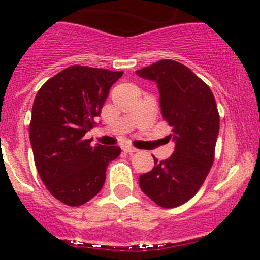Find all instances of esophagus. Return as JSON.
Here are the masks:
<instances>
[{
    "instance_id": "1",
    "label": "esophagus",
    "mask_w": 260,
    "mask_h": 260,
    "mask_svg": "<svg viewBox=\"0 0 260 260\" xmlns=\"http://www.w3.org/2000/svg\"><path fill=\"white\" fill-rule=\"evenodd\" d=\"M122 149H123L124 153H127V154H133V153H137V151H138L136 148H132V147H123Z\"/></svg>"
}]
</instances>
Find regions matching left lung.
<instances>
[{
  "mask_svg": "<svg viewBox=\"0 0 260 260\" xmlns=\"http://www.w3.org/2000/svg\"><path fill=\"white\" fill-rule=\"evenodd\" d=\"M156 83L164 120L172 128L168 139L174 154L139 176L140 189L160 207H180L202 187L214 162L220 117L210 88L189 68L161 59L136 72Z\"/></svg>",
  "mask_w": 260,
  "mask_h": 260,
  "instance_id": "left-lung-1",
  "label": "left lung"
}]
</instances>
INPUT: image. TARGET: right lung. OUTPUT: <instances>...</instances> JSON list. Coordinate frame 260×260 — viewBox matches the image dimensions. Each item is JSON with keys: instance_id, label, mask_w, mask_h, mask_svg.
Wrapping results in <instances>:
<instances>
[{"instance_id": "right-lung-1", "label": "right lung", "mask_w": 260, "mask_h": 260, "mask_svg": "<svg viewBox=\"0 0 260 260\" xmlns=\"http://www.w3.org/2000/svg\"><path fill=\"white\" fill-rule=\"evenodd\" d=\"M123 72L72 66L41 86L31 110L29 137L41 181L59 202L79 207L100 192L106 168L120 147H91L95 124L110 88Z\"/></svg>"}]
</instances>
